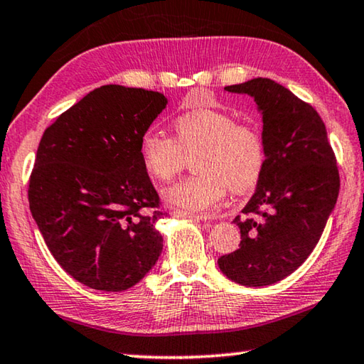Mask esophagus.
Instances as JSON below:
<instances>
[{
  "instance_id": "34e87169",
  "label": "esophagus",
  "mask_w": 364,
  "mask_h": 364,
  "mask_svg": "<svg viewBox=\"0 0 364 364\" xmlns=\"http://www.w3.org/2000/svg\"><path fill=\"white\" fill-rule=\"evenodd\" d=\"M173 215L175 217H184V218H198V220H213L212 215H207V213H193L188 210H181V209H173Z\"/></svg>"
}]
</instances>
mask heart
Listing matches in <instances>:
<instances>
[{"instance_id": "b5f03b06", "label": "heart", "mask_w": 364, "mask_h": 364, "mask_svg": "<svg viewBox=\"0 0 364 364\" xmlns=\"http://www.w3.org/2000/svg\"><path fill=\"white\" fill-rule=\"evenodd\" d=\"M176 139L149 129L139 139V157L154 178L170 181L194 158L198 175L164 191L165 200L193 212L212 210L230 188L245 193L261 178L267 147L261 128L217 109H194L173 123Z\"/></svg>"}]
</instances>
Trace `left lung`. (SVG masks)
I'll return each instance as SVG.
<instances>
[{
    "label": "left lung",
    "mask_w": 364,
    "mask_h": 364,
    "mask_svg": "<svg viewBox=\"0 0 364 364\" xmlns=\"http://www.w3.org/2000/svg\"><path fill=\"white\" fill-rule=\"evenodd\" d=\"M225 90L255 97L267 160L246 218L233 220L240 247L218 267L240 285H272L306 261L324 232L338 198L337 159L319 113L284 85L257 77Z\"/></svg>",
    "instance_id": "obj_1"
}]
</instances>
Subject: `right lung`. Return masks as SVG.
Segmentation results:
<instances>
[{
    "instance_id": "1",
    "label": "right lung",
    "mask_w": 364,
    "mask_h": 364,
    "mask_svg": "<svg viewBox=\"0 0 364 364\" xmlns=\"http://www.w3.org/2000/svg\"><path fill=\"white\" fill-rule=\"evenodd\" d=\"M164 94L102 85L45 129L28 178V205L56 262L94 290L136 285L164 247L166 215L139 157Z\"/></svg>"
}]
</instances>
